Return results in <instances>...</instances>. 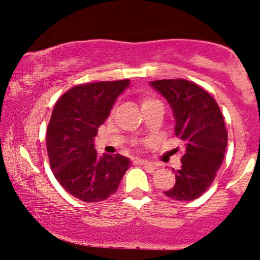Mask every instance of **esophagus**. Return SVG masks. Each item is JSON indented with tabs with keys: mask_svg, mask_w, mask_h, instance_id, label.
Returning a JSON list of instances; mask_svg holds the SVG:
<instances>
[{
	"mask_svg": "<svg viewBox=\"0 0 260 260\" xmlns=\"http://www.w3.org/2000/svg\"><path fill=\"white\" fill-rule=\"evenodd\" d=\"M134 164H138V165H144V166H147V168L151 169V170L156 169L153 162H150V161H147L144 159H136V160H134Z\"/></svg>",
	"mask_w": 260,
	"mask_h": 260,
	"instance_id": "1",
	"label": "esophagus"
}]
</instances>
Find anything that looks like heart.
Wrapping results in <instances>:
<instances>
[{
  "mask_svg": "<svg viewBox=\"0 0 260 260\" xmlns=\"http://www.w3.org/2000/svg\"><path fill=\"white\" fill-rule=\"evenodd\" d=\"M151 101H155V100H150V99H145V100H143L142 106H143V105H145V104H148V103H151Z\"/></svg>",
  "mask_w": 260,
  "mask_h": 260,
  "instance_id": "heart-1",
  "label": "heart"
}]
</instances>
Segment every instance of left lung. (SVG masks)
<instances>
[{
  "label": "left lung",
  "instance_id": "obj_1",
  "mask_svg": "<svg viewBox=\"0 0 260 260\" xmlns=\"http://www.w3.org/2000/svg\"><path fill=\"white\" fill-rule=\"evenodd\" d=\"M172 109L175 133L184 144L176 183L165 193L175 201L199 198L213 183L228 147V131L217 103L204 89L186 79L150 82Z\"/></svg>",
  "mask_w": 260,
  "mask_h": 260
}]
</instances>
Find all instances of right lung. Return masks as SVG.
Segmentation results:
<instances>
[{
	"label": "right lung",
	"mask_w": 260,
	"mask_h": 260,
	"mask_svg": "<svg viewBox=\"0 0 260 260\" xmlns=\"http://www.w3.org/2000/svg\"><path fill=\"white\" fill-rule=\"evenodd\" d=\"M129 79L73 86L53 106L46 132L50 166L58 183L79 201H105L117 190L131 161L120 154L99 156L94 138Z\"/></svg>",
	"instance_id": "right-lung-1"
}]
</instances>
